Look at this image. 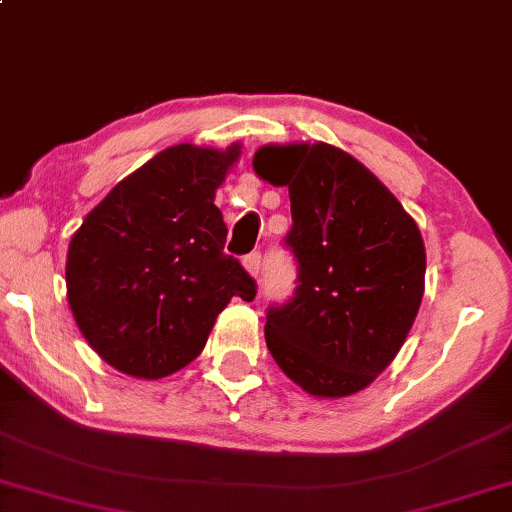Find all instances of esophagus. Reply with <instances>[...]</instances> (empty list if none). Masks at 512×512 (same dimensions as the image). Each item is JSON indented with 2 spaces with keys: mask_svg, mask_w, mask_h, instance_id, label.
Segmentation results:
<instances>
[{
  "mask_svg": "<svg viewBox=\"0 0 512 512\" xmlns=\"http://www.w3.org/2000/svg\"><path fill=\"white\" fill-rule=\"evenodd\" d=\"M260 264H262L260 252H252V255H248L243 260V267H245V271H248L252 278H257V274H260Z\"/></svg>",
  "mask_w": 512,
  "mask_h": 512,
  "instance_id": "1",
  "label": "esophagus"
}]
</instances>
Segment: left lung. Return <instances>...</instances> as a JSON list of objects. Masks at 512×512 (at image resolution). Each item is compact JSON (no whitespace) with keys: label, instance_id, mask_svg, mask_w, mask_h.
I'll return each mask as SVG.
<instances>
[{"label":"left lung","instance_id":"obj_1","mask_svg":"<svg viewBox=\"0 0 512 512\" xmlns=\"http://www.w3.org/2000/svg\"><path fill=\"white\" fill-rule=\"evenodd\" d=\"M264 182L288 187L299 264L295 297L271 306L264 337L278 367L313 398L363 391L393 363L417 318L426 248L384 182L327 142L264 145Z\"/></svg>","mask_w":512,"mask_h":512}]
</instances>
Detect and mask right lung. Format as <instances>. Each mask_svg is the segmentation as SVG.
I'll return each mask as SVG.
<instances>
[{
    "mask_svg": "<svg viewBox=\"0 0 512 512\" xmlns=\"http://www.w3.org/2000/svg\"><path fill=\"white\" fill-rule=\"evenodd\" d=\"M238 159L241 142L163 149L74 231L67 302L81 335L114 370L135 379L182 370L231 297L255 299L248 271L224 255L227 224L215 206Z\"/></svg>",
    "mask_w": 512,
    "mask_h": 512,
    "instance_id": "obj_1",
    "label": "right lung"
}]
</instances>
